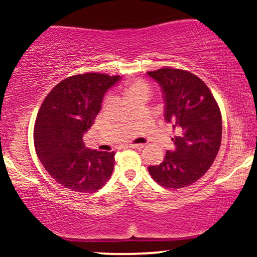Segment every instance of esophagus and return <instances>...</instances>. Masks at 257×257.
Instances as JSON below:
<instances>
[{"instance_id":"esophagus-1","label":"esophagus","mask_w":257,"mask_h":257,"mask_svg":"<svg viewBox=\"0 0 257 257\" xmlns=\"http://www.w3.org/2000/svg\"><path fill=\"white\" fill-rule=\"evenodd\" d=\"M128 147H131V149H138V150H141L145 147L144 144H129Z\"/></svg>"}]
</instances>
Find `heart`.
Instances as JSON below:
<instances>
[{"label": "heart", "instance_id": "heart-1", "mask_svg": "<svg viewBox=\"0 0 257 257\" xmlns=\"http://www.w3.org/2000/svg\"><path fill=\"white\" fill-rule=\"evenodd\" d=\"M125 93L126 96L129 99L135 98V96L139 95H147L150 94V87L149 84L145 83L144 81H140V79H137V81H133L131 83L126 84L125 87Z\"/></svg>", "mask_w": 257, "mask_h": 257}]
</instances>
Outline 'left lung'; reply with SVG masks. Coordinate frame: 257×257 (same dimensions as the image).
Here are the masks:
<instances>
[{"label":"left lung","instance_id":"left-lung-1","mask_svg":"<svg viewBox=\"0 0 257 257\" xmlns=\"http://www.w3.org/2000/svg\"><path fill=\"white\" fill-rule=\"evenodd\" d=\"M147 75L161 85L164 119L178 133L172 139L175 149L166 152L161 164L150 166L149 172L163 187H186L208 172L219 152L222 137L219 105L193 73L163 67Z\"/></svg>","mask_w":257,"mask_h":257}]
</instances>
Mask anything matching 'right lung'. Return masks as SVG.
Here are the masks:
<instances>
[{
  "mask_svg": "<svg viewBox=\"0 0 257 257\" xmlns=\"http://www.w3.org/2000/svg\"><path fill=\"white\" fill-rule=\"evenodd\" d=\"M119 79L93 72L71 76L43 100L35 122V149L49 175L65 188L91 193L110 179L114 152L87 149L83 135L101 110L105 93Z\"/></svg>",
  "mask_w": 257,
  "mask_h": 257,
  "instance_id": "1",
  "label": "right lung"
}]
</instances>
